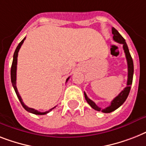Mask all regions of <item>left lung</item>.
<instances>
[{"label":"left lung","instance_id":"obj_1","mask_svg":"<svg viewBox=\"0 0 146 146\" xmlns=\"http://www.w3.org/2000/svg\"><path fill=\"white\" fill-rule=\"evenodd\" d=\"M112 33L113 34V40L115 42L123 45V48H124V53H125L127 62V71H128V73H127V87L124 88V90L121 91V93L116 98H115L112 100V101L111 102V104H110V106H107L105 109H101L100 107L97 106L95 103L88 98L87 94H85V92H84L85 100L88 102V104H89L90 106H92L94 110L99 111V112H105V113H110V112H113V111L117 110L118 107H120L124 104V101L126 100V99L128 97V94L130 93V91H131V86L132 85L133 76V59L131 58V54H130L128 47H127V45L126 42H125V40L123 38V36L118 33V31L116 30L115 28H112Z\"/></svg>","mask_w":146,"mask_h":146}]
</instances>
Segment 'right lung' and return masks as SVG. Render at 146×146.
Returning a JSON list of instances; mask_svg holds the SVG:
<instances>
[{"mask_svg": "<svg viewBox=\"0 0 146 146\" xmlns=\"http://www.w3.org/2000/svg\"><path fill=\"white\" fill-rule=\"evenodd\" d=\"M25 40V38H24L23 40H22V41L19 42V44L18 45V46L16 47V48H15V52H14L13 60V64H12V67H11V82H12V84H13V88H14V90H15V94H16V95H17L18 98H19V100L20 103H21V104L22 105V106L25 108V110H27L28 112H31V113H33V114H35V115L47 114L48 112H49L50 111H52V110L54 108H55V106H54V107H53V108H52V109L48 110V111H46V112H39V111H37V110H34V109H32V108L28 107V106H26L25 104L23 103L22 98H21V96L19 95V92H18V90H17V88H16V69H17L18 53H19V51L20 48H21V46H22V43L24 42V40ZM70 79V77H68V78L67 79V80H66V82L68 81V79Z\"/></svg>", "mask_w": 146, "mask_h": 146, "instance_id": "1", "label": "right lung"}]
</instances>
